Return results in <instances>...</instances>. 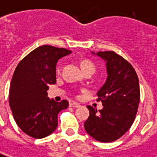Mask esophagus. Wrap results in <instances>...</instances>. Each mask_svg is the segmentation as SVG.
Wrapping results in <instances>:
<instances>
[{"label":"esophagus","mask_w":157,"mask_h":157,"mask_svg":"<svg viewBox=\"0 0 157 157\" xmlns=\"http://www.w3.org/2000/svg\"><path fill=\"white\" fill-rule=\"evenodd\" d=\"M70 105L71 106V107L77 108V107H79V106H80V104H79V103H77V102H75V101H73V102H70Z\"/></svg>","instance_id":"esophagus-1"}]
</instances>
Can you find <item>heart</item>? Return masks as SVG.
Instances as JSON below:
<instances>
[{"mask_svg": "<svg viewBox=\"0 0 157 157\" xmlns=\"http://www.w3.org/2000/svg\"><path fill=\"white\" fill-rule=\"evenodd\" d=\"M82 68L83 71H85V70H89V69H93V70H95V67H94V65L93 63L92 62H90V61L88 60H84L82 62ZM56 74H60L61 72V66L60 65H58L57 67H56Z\"/></svg>", "mask_w": 157, "mask_h": 157, "instance_id": "b5f03b06", "label": "heart"}]
</instances>
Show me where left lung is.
<instances>
[{"instance_id":"left-lung-1","label":"left lung","mask_w":157,"mask_h":157,"mask_svg":"<svg viewBox=\"0 0 157 157\" xmlns=\"http://www.w3.org/2000/svg\"><path fill=\"white\" fill-rule=\"evenodd\" d=\"M106 62L107 79L98 91L103 108L87 105L89 117L84 127L97 141L113 142L123 136L135 120L140 101L138 77L132 65L114 52H99Z\"/></svg>"}]
</instances>
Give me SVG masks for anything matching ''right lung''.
I'll use <instances>...</instances> for the list:
<instances>
[{"instance_id":"add662e5","label":"right lung","mask_w":157,"mask_h":157,"mask_svg":"<svg viewBox=\"0 0 157 157\" xmlns=\"http://www.w3.org/2000/svg\"><path fill=\"white\" fill-rule=\"evenodd\" d=\"M71 53L64 48L42 45L17 65L9 88V105L21 131L33 138L51 135L57 127V115L69 102H56L47 97L50 84L56 83V65Z\"/></svg>"}]
</instances>
